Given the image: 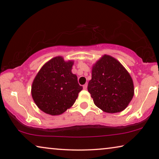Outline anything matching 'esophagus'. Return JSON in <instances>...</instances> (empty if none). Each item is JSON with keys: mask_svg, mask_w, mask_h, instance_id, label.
Returning <instances> with one entry per match:
<instances>
[{"mask_svg": "<svg viewBox=\"0 0 159 159\" xmlns=\"http://www.w3.org/2000/svg\"><path fill=\"white\" fill-rule=\"evenodd\" d=\"M87 88H88V84H84V85H83V88L84 89V90H86V89H87Z\"/></svg>", "mask_w": 159, "mask_h": 159, "instance_id": "esophagus-1", "label": "esophagus"}]
</instances>
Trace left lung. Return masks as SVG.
<instances>
[{
	"instance_id": "1",
	"label": "left lung",
	"mask_w": 159,
	"mask_h": 159,
	"mask_svg": "<svg viewBox=\"0 0 159 159\" xmlns=\"http://www.w3.org/2000/svg\"><path fill=\"white\" fill-rule=\"evenodd\" d=\"M88 90L95 105L111 114L125 110L134 95L131 76L120 62L108 55L93 65Z\"/></svg>"
}]
</instances>
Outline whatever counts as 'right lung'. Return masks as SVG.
<instances>
[{"instance_id": "right-lung-1", "label": "right lung", "mask_w": 159, "mask_h": 159, "mask_svg": "<svg viewBox=\"0 0 159 159\" xmlns=\"http://www.w3.org/2000/svg\"><path fill=\"white\" fill-rule=\"evenodd\" d=\"M73 61L57 56L43 65L32 85L34 103L43 112L56 116L73 106L82 90L77 77L71 72Z\"/></svg>"}]
</instances>
